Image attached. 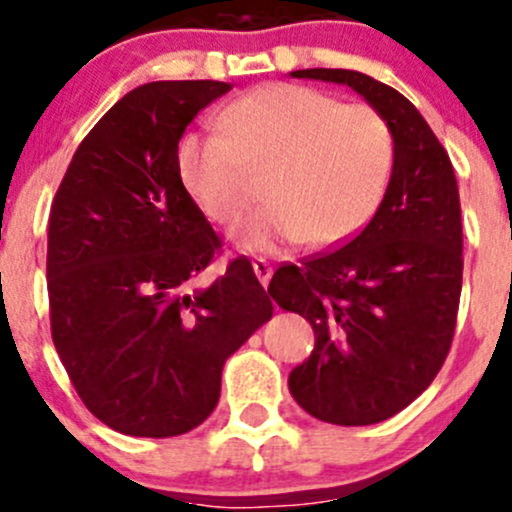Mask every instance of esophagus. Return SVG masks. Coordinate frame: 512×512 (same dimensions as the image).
<instances>
[{"instance_id": "34e87169", "label": "esophagus", "mask_w": 512, "mask_h": 512, "mask_svg": "<svg viewBox=\"0 0 512 512\" xmlns=\"http://www.w3.org/2000/svg\"><path fill=\"white\" fill-rule=\"evenodd\" d=\"M252 270H255L257 280H260L262 287L270 285V277H272V265L267 260H262V257H257V260H252Z\"/></svg>"}]
</instances>
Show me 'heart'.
Masks as SVG:
<instances>
[{"label": "heart", "instance_id": "obj_1", "mask_svg": "<svg viewBox=\"0 0 512 512\" xmlns=\"http://www.w3.org/2000/svg\"><path fill=\"white\" fill-rule=\"evenodd\" d=\"M218 133H188L178 173L203 215L232 225L267 173L265 205L232 232L245 252L302 242L332 247L379 210L394 173V136L379 111L297 84H267L220 113Z\"/></svg>", "mask_w": 512, "mask_h": 512}]
</instances>
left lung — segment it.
Returning a JSON list of instances; mask_svg holds the SVG:
<instances>
[{
  "label": "left lung",
  "mask_w": 512,
  "mask_h": 512,
  "mask_svg": "<svg viewBox=\"0 0 512 512\" xmlns=\"http://www.w3.org/2000/svg\"><path fill=\"white\" fill-rule=\"evenodd\" d=\"M294 79L349 86L394 136V173L369 225L339 250L272 275L270 297L312 324L314 349L289 371L309 416L369 426L399 414L451 349L463 282V227L448 153L406 96L349 69Z\"/></svg>",
  "instance_id": "1"
}]
</instances>
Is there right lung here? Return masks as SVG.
<instances>
[{"label":"right lung","instance_id":"1","mask_svg":"<svg viewBox=\"0 0 512 512\" xmlns=\"http://www.w3.org/2000/svg\"><path fill=\"white\" fill-rule=\"evenodd\" d=\"M223 81H153L126 94L71 158L49 215L51 337L98 421L126 436L200 426L223 364L272 317L247 257L208 287L220 247L178 173V143Z\"/></svg>","mask_w":512,"mask_h":512}]
</instances>
